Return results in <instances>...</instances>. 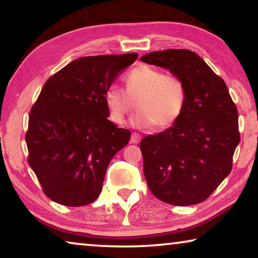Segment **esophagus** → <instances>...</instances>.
Wrapping results in <instances>:
<instances>
[{
    "label": "esophagus",
    "instance_id": "1",
    "mask_svg": "<svg viewBox=\"0 0 258 258\" xmlns=\"http://www.w3.org/2000/svg\"><path fill=\"white\" fill-rule=\"evenodd\" d=\"M140 141H141V135H139L138 133H133L132 137H131V143L138 145Z\"/></svg>",
    "mask_w": 258,
    "mask_h": 258
}]
</instances>
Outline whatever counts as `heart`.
I'll list each match as a JSON object with an SVG mask.
<instances>
[{"mask_svg":"<svg viewBox=\"0 0 258 258\" xmlns=\"http://www.w3.org/2000/svg\"><path fill=\"white\" fill-rule=\"evenodd\" d=\"M126 91L110 86L104 93L109 117L117 124H123L126 116L134 109L132 118L138 127H171L180 119L186 103L185 85L180 77L167 75L160 69L141 64L125 77Z\"/></svg>","mask_w":258,"mask_h":258,"instance_id":"heart-1","label":"heart"}]
</instances>
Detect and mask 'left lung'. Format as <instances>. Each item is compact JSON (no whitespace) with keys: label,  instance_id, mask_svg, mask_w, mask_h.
Segmentation results:
<instances>
[{"label":"left lung","instance_id":"left-lung-1","mask_svg":"<svg viewBox=\"0 0 258 258\" xmlns=\"http://www.w3.org/2000/svg\"><path fill=\"white\" fill-rule=\"evenodd\" d=\"M140 60L168 69L186 90L180 119L140 143L148 186L161 202L174 206L202 203L232 168L240 142L237 107L225 82L195 52L168 49Z\"/></svg>","mask_w":258,"mask_h":258}]
</instances>
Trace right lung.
Masks as SVG:
<instances>
[{
  "label": "right lung",
  "mask_w": 258,
  "mask_h": 258,
  "mask_svg": "<svg viewBox=\"0 0 258 258\" xmlns=\"http://www.w3.org/2000/svg\"><path fill=\"white\" fill-rule=\"evenodd\" d=\"M138 53L84 56L45 82L29 113L28 163L44 194L64 206L93 203L131 132L108 119L104 93Z\"/></svg>",
  "instance_id": "1"
}]
</instances>
